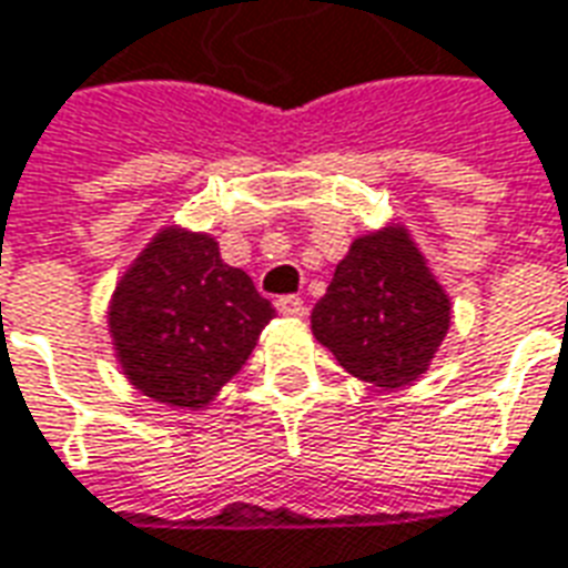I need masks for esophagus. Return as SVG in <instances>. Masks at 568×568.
Segmentation results:
<instances>
[{
  "label": "esophagus",
  "mask_w": 568,
  "mask_h": 568,
  "mask_svg": "<svg viewBox=\"0 0 568 568\" xmlns=\"http://www.w3.org/2000/svg\"><path fill=\"white\" fill-rule=\"evenodd\" d=\"M277 312L287 317H303L305 315V303L300 296H277Z\"/></svg>",
  "instance_id": "34e87169"
}]
</instances>
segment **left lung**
<instances>
[{
  "instance_id": "obj_1",
  "label": "left lung",
  "mask_w": 568,
  "mask_h": 568,
  "mask_svg": "<svg viewBox=\"0 0 568 568\" xmlns=\"http://www.w3.org/2000/svg\"><path fill=\"white\" fill-rule=\"evenodd\" d=\"M312 329L352 376L379 388L416 382L449 329V296L406 229L388 226L352 244Z\"/></svg>"
}]
</instances>
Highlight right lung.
Here are the masks:
<instances>
[{"instance_id": "obj_1", "label": "right lung", "mask_w": 568, "mask_h": 568, "mask_svg": "<svg viewBox=\"0 0 568 568\" xmlns=\"http://www.w3.org/2000/svg\"><path fill=\"white\" fill-rule=\"evenodd\" d=\"M275 317L211 235L159 232L112 293L110 333L128 379L171 406L211 404Z\"/></svg>"}]
</instances>
